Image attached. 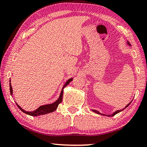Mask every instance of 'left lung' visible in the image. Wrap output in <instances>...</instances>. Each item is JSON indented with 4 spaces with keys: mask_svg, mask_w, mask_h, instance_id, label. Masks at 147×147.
Segmentation results:
<instances>
[{
    "mask_svg": "<svg viewBox=\"0 0 147 147\" xmlns=\"http://www.w3.org/2000/svg\"><path fill=\"white\" fill-rule=\"evenodd\" d=\"M127 45H128L129 46H130V47H131V43H130L128 41H127ZM132 101L130 102V103H129L127 105V106L124 107V108H123L122 109H121V110H117V111H116L115 112H114L113 113L112 115H105V114H102V113H100L99 111H96V110H95V109H91V111H92L93 112H94V113H96V114H98V115H103V116H106V117H113V116H115V115H117V113H120V112H121V111H122L123 110H124L125 109L126 107H128L130 104H131V103L132 102Z\"/></svg>",
    "mask_w": 147,
    "mask_h": 147,
    "instance_id": "8db88e82",
    "label": "left lung"
}]
</instances>
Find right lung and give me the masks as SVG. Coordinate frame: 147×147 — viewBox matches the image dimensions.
Segmentation results:
<instances>
[{
    "label": "right lung",
    "instance_id": "add662e5",
    "mask_svg": "<svg viewBox=\"0 0 147 147\" xmlns=\"http://www.w3.org/2000/svg\"><path fill=\"white\" fill-rule=\"evenodd\" d=\"M73 80V78H70L66 82L65 85L63 86V87L61 90V91L60 95L59 96V98L56 101H55L54 103L52 104H46V105H43V106H41L39 107L37 109H36L34 111H26L24 110L22 108L16 104L17 105L18 107L20 109L22 112H24V113H26L27 115H29L30 116H32V117H37V116H40V115H46L48 114V113L54 112V111H56V109L58 107V105H59L61 102H62L63 100V89H64L65 87H66L69 83H70L71 81ZM9 88H10V93L11 95H13V89H12V86L11 84V80L9 81Z\"/></svg>",
    "mask_w": 147,
    "mask_h": 147
}]
</instances>
